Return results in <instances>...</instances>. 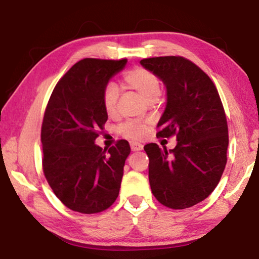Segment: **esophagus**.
<instances>
[{
  "mask_svg": "<svg viewBox=\"0 0 259 259\" xmlns=\"http://www.w3.org/2000/svg\"><path fill=\"white\" fill-rule=\"evenodd\" d=\"M130 147H132L133 151H140V150L143 149V144L137 143V142H133L132 144H130Z\"/></svg>",
  "mask_w": 259,
  "mask_h": 259,
  "instance_id": "34e87169",
  "label": "esophagus"
}]
</instances>
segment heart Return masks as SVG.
<instances>
[{
    "label": "heart",
    "instance_id": "1",
    "mask_svg": "<svg viewBox=\"0 0 259 259\" xmlns=\"http://www.w3.org/2000/svg\"><path fill=\"white\" fill-rule=\"evenodd\" d=\"M123 84L125 88L133 90L148 104H153L161 95V82L157 75L150 70L143 67H135L123 74ZM118 89L115 84H109L103 95V105L109 117L116 116L117 102H118ZM120 134L130 140H141L147 134V125L129 120L120 127Z\"/></svg>",
    "mask_w": 259,
    "mask_h": 259
}]
</instances>
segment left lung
Masks as SVG:
<instances>
[{
    "label": "left lung",
    "instance_id": "8db88e82",
    "mask_svg": "<svg viewBox=\"0 0 259 259\" xmlns=\"http://www.w3.org/2000/svg\"><path fill=\"white\" fill-rule=\"evenodd\" d=\"M140 64L167 90L157 136L178 141L169 151L156 143L144 146L151 192L169 208L192 207L214 191L226 165L229 130L219 94L208 75L182 57L149 58Z\"/></svg>",
    "mask_w": 259,
    "mask_h": 259
}]
</instances>
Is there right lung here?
<instances>
[{
	"instance_id": "1",
	"label": "right lung",
	"mask_w": 259,
	"mask_h": 259,
	"mask_svg": "<svg viewBox=\"0 0 259 259\" xmlns=\"http://www.w3.org/2000/svg\"><path fill=\"white\" fill-rule=\"evenodd\" d=\"M126 59H82L58 81L45 111L44 173L54 194L72 211H105L117 199L130 154L125 140L103 150L95 143L108 120L103 95Z\"/></svg>"
}]
</instances>
